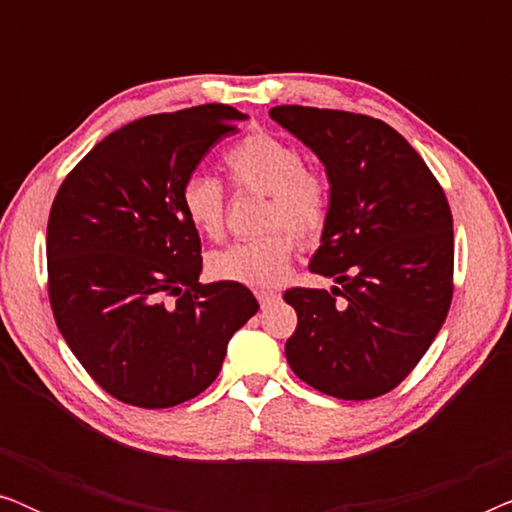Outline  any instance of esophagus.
<instances>
[{"label": "esophagus", "mask_w": 512, "mask_h": 512, "mask_svg": "<svg viewBox=\"0 0 512 512\" xmlns=\"http://www.w3.org/2000/svg\"><path fill=\"white\" fill-rule=\"evenodd\" d=\"M256 298H258V303H261V307H268L270 303L279 300V293H275V291H256Z\"/></svg>", "instance_id": "34e87169"}]
</instances>
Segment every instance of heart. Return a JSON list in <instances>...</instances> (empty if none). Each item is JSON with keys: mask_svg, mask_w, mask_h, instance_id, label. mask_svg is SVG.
<instances>
[{"mask_svg": "<svg viewBox=\"0 0 512 512\" xmlns=\"http://www.w3.org/2000/svg\"><path fill=\"white\" fill-rule=\"evenodd\" d=\"M305 165L300 149L268 132L244 137L226 153V167L235 184L270 198L263 228L272 233L209 254V275L251 289H270L289 272L296 249L290 235L303 244L324 235L331 216V186L321 174L305 170ZM223 205V188L209 174H191L181 188V209L188 223L212 240L223 233ZM275 227H286L290 233Z\"/></svg>", "mask_w": 512, "mask_h": 512, "instance_id": "b5f03b06", "label": "heart"}]
</instances>
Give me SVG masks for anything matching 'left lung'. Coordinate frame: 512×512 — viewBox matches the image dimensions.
<instances>
[{
    "instance_id": "1",
    "label": "left lung",
    "mask_w": 512,
    "mask_h": 512,
    "mask_svg": "<svg viewBox=\"0 0 512 512\" xmlns=\"http://www.w3.org/2000/svg\"><path fill=\"white\" fill-rule=\"evenodd\" d=\"M270 118L326 167L331 216L310 270L326 289H289L298 314L286 361L342 401L398 387L431 347L452 303L454 233L443 188L419 153L377 118L272 107Z\"/></svg>"
}]
</instances>
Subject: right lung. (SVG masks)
Returning a JSON list of instances; mask_svg holds the SVG:
<instances>
[{
  "label": "right lung",
  "instance_id": "add662e5",
  "mask_svg": "<svg viewBox=\"0 0 512 512\" xmlns=\"http://www.w3.org/2000/svg\"><path fill=\"white\" fill-rule=\"evenodd\" d=\"M247 114L202 104L111 132L67 174L48 216V298L81 366L118 401L172 408L219 375L258 312L247 286L200 284L181 188Z\"/></svg>",
  "mask_w": 512,
  "mask_h": 512
}]
</instances>
